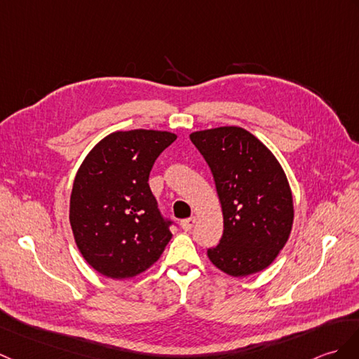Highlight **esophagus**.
Returning <instances> with one entry per match:
<instances>
[{
	"label": "esophagus",
	"mask_w": 359,
	"mask_h": 359,
	"mask_svg": "<svg viewBox=\"0 0 359 359\" xmlns=\"http://www.w3.org/2000/svg\"><path fill=\"white\" fill-rule=\"evenodd\" d=\"M182 229L183 231H191L194 228V224H196V217H189V219H185V220H182Z\"/></svg>",
	"instance_id": "obj_1"
}]
</instances>
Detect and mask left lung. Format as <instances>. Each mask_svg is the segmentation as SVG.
<instances>
[{
    "instance_id": "left-lung-1",
    "label": "left lung",
    "mask_w": 359,
    "mask_h": 359,
    "mask_svg": "<svg viewBox=\"0 0 359 359\" xmlns=\"http://www.w3.org/2000/svg\"><path fill=\"white\" fill-rule=\"evenodd\" d=\"M189 137L210 165L222 203L223 236L208 249L210 260L232 277L268 268L294 223L292 193L278 161L240 127L196 131Z\"/></svg>"
}]
</instances>
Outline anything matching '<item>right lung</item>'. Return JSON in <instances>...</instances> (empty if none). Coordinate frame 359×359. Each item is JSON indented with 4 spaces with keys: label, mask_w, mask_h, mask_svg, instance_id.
I'll return each instance as SVG.
<instances>
[{
    "label": "right lung",
    "mask_w": 359,
    "mask_h": 359,
    "mask_svg": "<svg viewBox=\"0 0 359 359\" xmlns=\"http://www.w3.org/2000/svg\"><path fill=\"white\" fill-rule=\"evenodd\" d=\"M176 139L168 131H116L82 162L73 182L70 224L82 257L105 277H135L168 245L174 222L162 215L148 177Z\"/></svg>",
    "instance_id": "obj_1"
}]
</instances>
